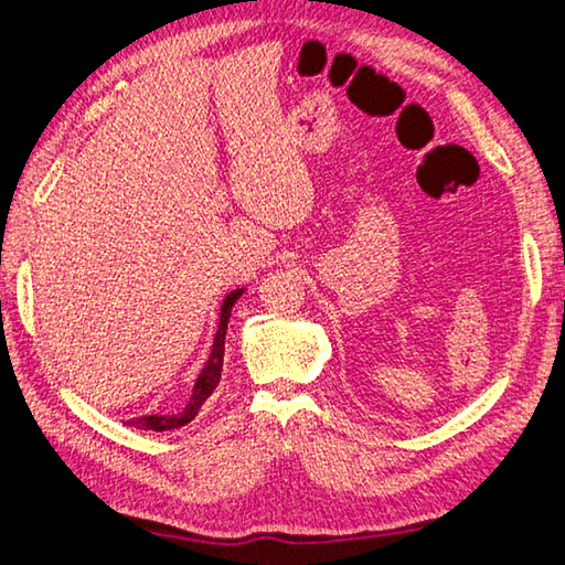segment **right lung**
<instances>
[{"mask_svg":"<svg viewBox=\"0 0 565 565\" xmlns=\"http://www.w3.org/2000/svg\"><path fill=\"white\" fill-rule=\"evenodd\" d=\"M242 291L244 289L232 291L227 299H224V303H222L220 328H217V335H214L210 361L204 363L202 373L198 377V383H194V387H192V397L188 399V405H184L180 413H172V415H142V417H136V419H128L126 425L136 427V429H156V433H166V429H178V427L188 425V423H192L194 417H198L200 407L204 405V399H207L214 393V387H217L220 377H222L224 335H227V323H230V316H232V306L237 303Z\"/></svg>","mask_w":565,"mask_h":565,"instance_id":"add662e5","label":"right lung"}]
</instances>
